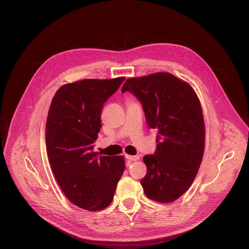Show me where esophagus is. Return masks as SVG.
Wrapping results in <instances>:
<instances>
[{
    "label": "esophagus",
    "mask_w": 249,
    "mask_h": 249,
    "mask_svg": "<svg viewBox=\"0 0 249 249\" xmlns=\"http://www.w3.org/2000/svg\"><path fill=\"white\" fill-rule=\"evenodd\" d=\"M125 158H126L128 160H130V161H137V160H139V159H140L139 156H129V155H125Z\"/></svg>",
    "instance_id": "obj_1"
}]
</instances>
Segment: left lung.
Wrapping results in <instances>:
<instances>
[{"instance_id":"left-lung-1","label":"left lung","mask_w":249,"mask_h":249,"mask_svg":"<svg viewBox=\"0 0 249 249\" xmlns=\"http://www.w3.org/2000/svg\"><path fill=\"white\" fill-rule=\"evenodd\" d=\"M125 91L136 95L148 127L158 130L156 152L143 157L144 194L159 202L175 201L195 180L203 157L205 129L197 95L169 72L127 79Z\"/></svg>"}]
</instances>
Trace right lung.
<instances>
[{"label": "right lung", "mask_w": 249, "mask_h": 249, "mask_svg": "<svg viewBox=\"0 0 249 249\" xmlns=\"http://www.w3.org/2000/svg\"><path fill=\"white\" fill-rule=\"evenodd\" d=\"M124 81L89 79L64 85L48 112L46 146L54 178L71 202L89 212L110 204L124 170L123 156L99 157L93 151L104 104Z\"/></svg>", "instance_id": "obj_1"}]
</instances>
